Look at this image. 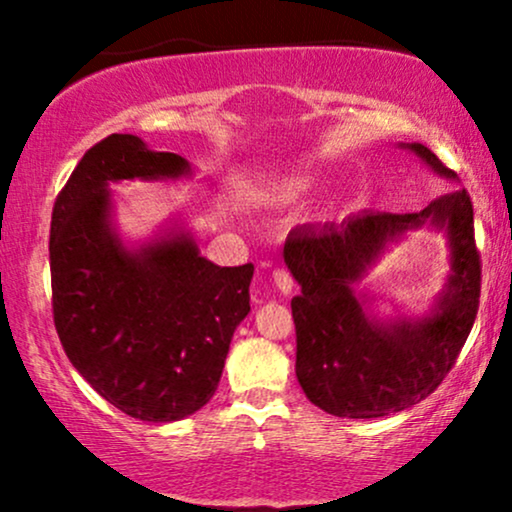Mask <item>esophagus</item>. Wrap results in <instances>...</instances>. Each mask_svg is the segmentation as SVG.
Masks as SVG:
<instances>
[{
	"instance_id": "34e87169",
	"label": "esophagus",
	"mask_w": 512,
	"mask_h": 512,
	"mask_svg": "<svg viewBox=\"0 0 512 512\" xmlns=\"http://www.w3.org/2000/svg\"><path fill=\"white\" fill-rule=\"evenodd\" d=\"M272 279H274L276 289H279V293H284V296H289V293L293 291V276L286 272V269H274Z\"/></svg>"
}]
</instances>
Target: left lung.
Listing matches in <instances>:
<instances>
[{"label":"left lung","mask_w":512,"mask_h":512,"mask_svg":"<svg viewBox=\"0 0 512 512\" xmlns=\"http://www.w3.org/2000/svg\"><path fill=\"white\" fill-rule=\"evenodd\" d=\"M440 178L457 180L424 144H399ZM431 225L443 232L451 274L424 316H380L357 281L390 244ZM284 262L301 286L296 322V378L322 411L380 419L414 407L443 383L467 342L479 308L481 264L467 190L433 199L416 214L361 211L342 223L293 228Z\"/></svg>","instance_id":"obj_1"}]
</instances>
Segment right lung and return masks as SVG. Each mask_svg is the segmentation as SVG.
<instances>
[{
  "instance_id": "1",
  "label": "right lung",
  "mask_w": 512,
  "mask_h": 512,
  "mask_svg": "<svg viewBox=\"0 0 512 512\" xmlns=\"http://www.w3.org/2000/svg\"><path fill=\"white\" fill-rule=\"evenodd\" d=\"M187 158L110 134L86 151L50 226L52 313L72 366L127 416L168 424L214 397L233 332L250 313L255 267L199 255L182 219L125 243L110 185L190 180Z\"/></svg>"
}]
</instances>
